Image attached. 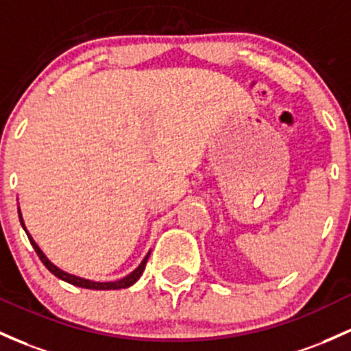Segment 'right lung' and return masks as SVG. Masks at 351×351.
Instances as JSON below:
<instances>
[{
  "label": "right lung",
  "mask_w": 351,
  "mask_h": 351,
  "mask_svg": "<svg viewBox=\"0 0 351 351\" xmlns=\"http://www.w3.org/2000/svg\"><path fill=\"white\" fill-rule=\"evenodd\" d=\"M18 215H19V221H21V225H23V228H25L26 234H28L29 243L33 245V248H34V252H36V255L40 256L41 261H43L45 267L48 268L49 271L53 273V275L58 276V278L63 280V282L75 285V287L88 288V290H119V288H128V287H132V285L136 283L138 278H140V276L143 275V269H145V267H146V261H148L149 253L143 258V261H141V263L138 265L136 269H133V271L130 273V275H126L125 278H121V280H117V282H91V280H84V278H80V276L69 275V273L63 271V269H60L58 267H55V265H53L51 261H49L48 258H46L45 253L41 252L40 246L36 245V241L33 240L32 234H29L28 230H26L25 221H23V217H21V211H19V208H18Z\"/></svg>",
  "instance_id": "right-lung-1"
}]
</instances>
